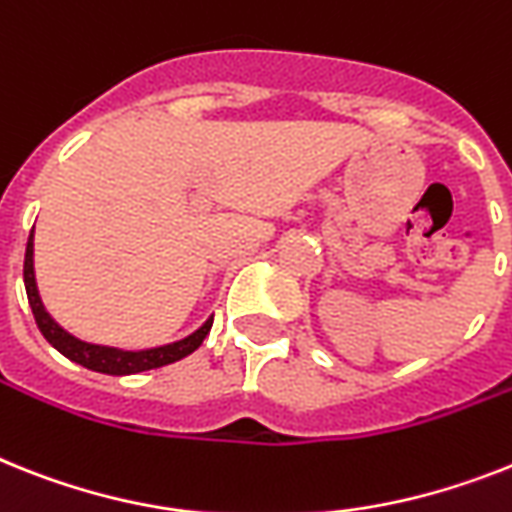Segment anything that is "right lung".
<instances>
[{
  "label": "right lung",
  "instance_id": "obj_1",
  "mask_svg": "<svg viewBox=\"0 0 512 512\" xmlns=\"http://www.w3.org/2000/svg\"><path fill=\"white\" fill-rule=\"evenodd\" d=\"M23 280H25V293H28V303H31L33 319H36L38 329L46 340L52 342L54 348L67 356L70 361L80 363L91 371H101V374H114V377H122V374H138V371L159 369V366H167V363H175L180 358L190 356L193 350H198V345L204 342V337L209 335L214 319L204 324V327L193 332L190 337L180 342H172V345H164V348H151V350H114V348H101V345H88V342H80L75 337H70L62 327L54 324V319L44 311L41 306V298H38L36 290V277H33V230L31 238H28V246H25V261H23Z\"/></svg>",
  "mask_w": 512,
  "mask_h": 512
}]
</instances>
